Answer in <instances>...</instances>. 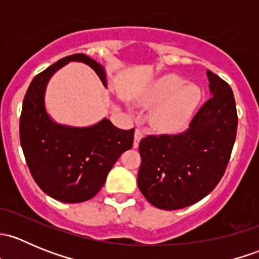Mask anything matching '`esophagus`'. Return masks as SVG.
Instances as JSON below:
<instances>
[{
	"instance_id": "34e87169",
	"label": "esophagus",
	"mask_w": 259,
	"mask_h": 259,
	"mask_svg": "<svg viewBox=\"0 0 259 259\" xmlns=\"http://www.w3.org/2000/svg\"><path fill=\"white\" fill-rule=\"evenodd\" d=\"M143 138V132L140 129H137L135 130V134H134V144H133V146L134 148H138L139 146V142L142 140Z\"/></svg>"
}]
</instances>
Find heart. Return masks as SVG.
Masks as SVG:
<instances>
[{"mask_svg": "<svg viewBox=\"0 0 259 259\" xmlns=\"http://www.w3.org/2000/svg\"><path fill=\"white\" fill-rule=\"evenodd\" d=\"M200 98L199 86L187 82L177 74H166L151 82L140 98V103L145 108H155L150 120L156 130L177 133L190 121Z\"/></svg>", "mask_w": 259, "mask_h": 259, "instance_id": "heart-1", "label": "heart"}]
</instances>
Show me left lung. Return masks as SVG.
Masks as SVG:
<instances>
[{
    "mask_svg": "<svg viewBox=\"0 0 259 259\" xmlns=\"http://www.w3.org/2000/svg\"><path fill=\"white\" fill-rule=\"evenodd\" d=\"M211 98L177 135H149L139 144L138 187L150 204L176 210L199 202L223 177L238 116L231 86L207 71Z\"/></svg>",
    "mask_w": 259,
    "mask_h": 259,
    "instance_id": "8db88e82",
    "label": "left lung"
}]
</instances>
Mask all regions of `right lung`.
<instances>
[{"mask_svg": "<svg viewBox=\"0 0 259 259\" xmlns=\"http://www.w3.org/2000/svg\"><path fill=\"white\" fill-rule=\"evenodd\" d=\"M82 62L98 74L104 86V66L83 54L64 57L31 81L22 104L20 140L31 176L54 199L81 203L103 188L109 171L134 140V129L122 130L104 117L90 126L55 121L46 110V88L52 75L69 62Z\"/></svg>", "mask_w": 259, "mask_h": 259, "instance_id": "obj_1", "label": "right lung"}]
</instances>
